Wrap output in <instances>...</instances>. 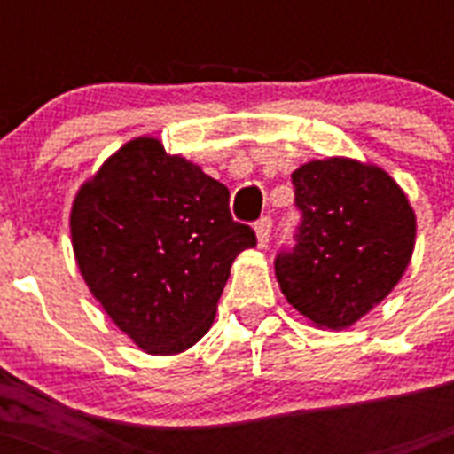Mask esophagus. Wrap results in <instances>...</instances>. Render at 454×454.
Wrapping results in <instances>:
<instances>
[{
    "label": "esophagus",
    "instance_id": "34e87169",
    "mask_svg": "<svg viewBox=\"0 0 454 454\" xmlns=\"http://www.w3.org/2000/svg\"><path fill=\"white\" fill-rule=\"evenodd\" d=\"M256 231V246L266 247L268 240H270V231H272V220L270 218H262L259 223L254 224Z\"/></svg>",
    "mask_w": 454,
    "mask_h": 454
}]
</instances>
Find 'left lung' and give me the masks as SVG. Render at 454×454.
Listing matches in <instances>:
<instances>
[{
	"label": "left lung",
	"instance_id": "1",
	"mask_svg": "<svg viewBox=\"0 0 454 454\" xmlns=\"http://www.w3.org/2000/svg\"><path fill=\"white\" fill-rule=\"evenodd\" d=\"M291 179L302 223L295 247L277 254V282L316 327L346 330L407 270L414 208L387 170L348 156L304 163Z\"/></svg>",
	"mask_w": 454,
	"mask_h": 454
}]
</instances>
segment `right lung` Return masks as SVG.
<instances>
[{"instance_id": "1", "label": "right lung", "mask_w": 454, "mask_h": 454, "mask_svg": "<svg viewBox=\"0 0 454 454\" xmlns=\"http://www.w3.org/2000/svg\"><path fill=\"white\" fill-rule=\"evenodd\" d=\"M70 234L83 282L147 355L195 346L234 259L256 246L231 220L227 186L152 136L124 143L82 184Z\"/></svg>"}]
</instances>
